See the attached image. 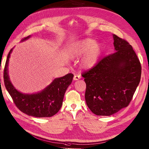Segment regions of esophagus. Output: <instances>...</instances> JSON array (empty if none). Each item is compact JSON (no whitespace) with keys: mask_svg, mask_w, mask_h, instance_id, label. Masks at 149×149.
Instances as JSON below:
<instances>
[{"mask_svg":"<svg viewBox=\"0 0 149 149\" xmlns=\"http://www.w3.org/2000/svg\"><path fill=\"white\" fill-rule=\"evenodd\" d=\"M81 78V75L79 74H76L74 76V77H73V79L74 81H77V80H79Z\"/></svg>","mask_w":149,"mask_h":149,"instance_id":"esophagus-1","label":"esophagus"}]
</instances>
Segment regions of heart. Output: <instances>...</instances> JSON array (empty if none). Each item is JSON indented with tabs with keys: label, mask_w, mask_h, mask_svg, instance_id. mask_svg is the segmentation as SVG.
<instances>
[{
	"label": "heart",
	"mask_w": 149,
	"mask_h": 149,
	"mask_svg": "<svg viewBox=\"0 0 149 149\" xmlns=\"http://www.w3.org/2000/svg\"><path fill=\"white\" fill-rule=\"evenodd\" d=\"M102 46L91 38L77 41L69 49L68 55L72 58L82 56L81 65L85 69H91L97 64L102 54Z\"/></svg>",
	"instance_id": "obj_1"
}]
</instances>
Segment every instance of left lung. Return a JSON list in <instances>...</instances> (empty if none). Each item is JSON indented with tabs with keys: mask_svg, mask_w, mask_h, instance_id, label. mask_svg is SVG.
Segmentation results:
<instances>
[{
	"mask_svg": "<svg viewBox=\"0 0 149 149\" xmlns=\"http://www.w3.org/2000/svg\"><path fill=\"white\" fill-rule=\"evenodd\" d=\"M115 52L82 74L87 106L97 116H109L127 107L140 82L141 66L129 43L113 34Z\"/></svg>",
	"mask_w": 149,
	"mask_h": 149,
	"instance_id": "left-lung-1",
	"label": "left lung"
}]
</instances>
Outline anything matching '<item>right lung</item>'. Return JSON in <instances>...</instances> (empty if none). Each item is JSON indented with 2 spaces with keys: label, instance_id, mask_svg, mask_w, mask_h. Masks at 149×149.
<instances>
[{
  "label": "right lung",
  "instance_id": "right-lung-1",
  "mask_svg": "<svg viewBox=\"0 0 149 149\" xmlns=\"http://www.w3.org/2000/svg\"><path fill=\"white\" fill-rule=\"evenodd\" d=\"M23 38L21 41L29 39ZM13 48L9 52L4 68V83L16 107L22 112L35 117H50L55 115L62 107L64 94L73 81V74L68 73L56 78L42 91L25 94L17 90L11 83L8 74V64Z\"/></svg>",
  "mask_w": 149,
  "mask_h": 149
}]
</instances>
